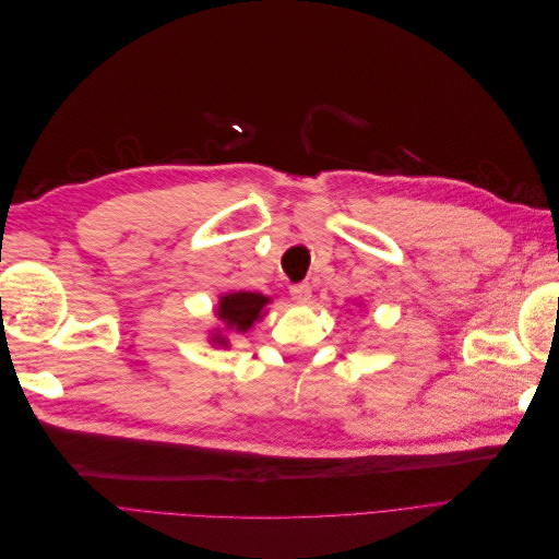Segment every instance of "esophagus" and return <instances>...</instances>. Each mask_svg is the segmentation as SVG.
I'll list each match as a JSON object with an SVG mask.
<instances>
[{
	"label": "esophagus",
	"mask_w": 559,
	"mask_h": 559,
	"mask_svg": "<svg viewBox=\"0 0 559 559\" xmlns=\"http://www.w3.org/2000/svg\"><path fill=\"white\" fill-rule=\"evenodd\" d=\"M292 296L296 298V300H300V302H306V300H310V296H312V286L308 284V282H298V284H292Z\"/></svg>",
	"instance_id": "obj_1"
}]
</instances>
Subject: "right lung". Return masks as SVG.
I'll use <instances>...</instances> for the list:
<instances>
[{
    "label": "right lung",
    "instance_id": "1",
    "mask_svg": "<svg viewBox=\"0 0 559 559\" xmlns=\"http://www.w3.org/2000/svg\"><path fill=\"white\" fill-rule=\"evenodd\" d=\"M267 300L270 298H265L263 294L251 292L228 294L222 298V306H218V319H224L228 329L245 333L261 317V310L267 306ZM214 341L226 345V337H214Z\"/></svg>",
    "mask_w": 559,
    "mask_h": 559
}]
</instances>
